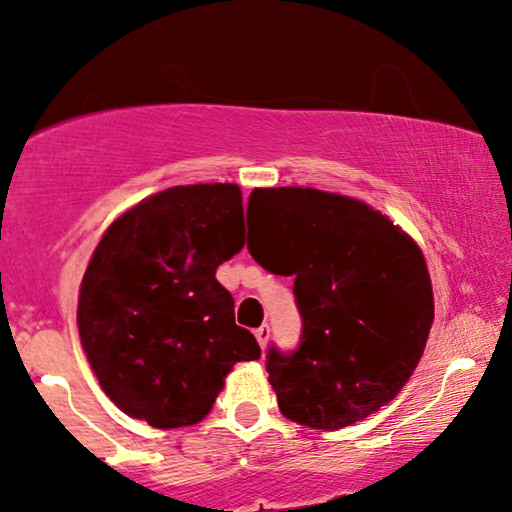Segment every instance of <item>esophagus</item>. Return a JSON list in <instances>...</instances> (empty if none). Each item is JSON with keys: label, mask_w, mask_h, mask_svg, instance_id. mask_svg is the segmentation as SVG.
<instances>
[{"label": "esophagus", "mask_w": 512, "mask_h": 512, "mask_svg": "<svg viewBox=\"0 0 512 512\" xmlns=\"http://www.w3.org/2000/svg\"><path fill=\"white\" fill-rule=\"evenodd\" d=\"M255 337H257V342H260V346L264 349V346H267V342H269V325L257 327V330H255Z\"/></svg>", "instance_id": "1"}]
</instances>
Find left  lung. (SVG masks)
I'll list each match as a JSON object with an SVG mask.
<instances>
[{
    "mask_svg": "<svg viewBox=\"0 0 512 512\" xmlns=\"http://www.w3.org/2000/svg\"><path fill=\"white\" fill-rule=\"evenodd\" d=\"M264 219L248 250L296 276L303 342L269 351V385L296 424L337 431L375 414L407 385L433 325L426 257L407 231L361 199L313 187H255Z\"/></svg>",
    "mask_w": 512,
    "mask_h": 512,
    "instance_id": "obj_1",
    "label": "left lung"
}]
</instances>
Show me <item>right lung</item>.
Returning <instances> with one entry per match:
<instances>
[{
  "label": "right lung",
  "instance_id": "right-lung-1",
  "mask_svg": "<svg viewBox=\"0 0 512 512\" xmlns=\"http://www.w3.org/2000/svg\"><path fill=\"white\" fill-rule=\"evenodd\" d=\"M243 245L233 182L168 187L105 228L81 279L76 325L117 409L163 431L195 426L233 366L262 356L216 281V267Z\"/></svg>",
  "mask_w": 512,
  "mask_h": 512
}]
</instances>
